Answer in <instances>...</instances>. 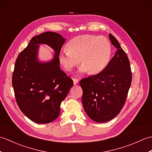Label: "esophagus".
Here are the masks:
<instances>
[{
    "label": "esophagus",
    "mask_w": 152,
    "mask_h": 152,
    "mask_svg": "<svg viewBox=\"0 0 152 152\" xmlns=\"http://www.w3.org/2000/svg\"><path fill=\"white\" fill-rule=\"evenodd\" d=\"M79 82V80L78 79H76V78H74L73 79V82H74V85H76L77 83H78Z\"/></svg>",
    "instance_id": "1"
}]
</instances>
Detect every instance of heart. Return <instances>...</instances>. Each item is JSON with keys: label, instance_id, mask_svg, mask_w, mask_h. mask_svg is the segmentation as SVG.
Returning <instances> with one entry per match:
<instances>
[{"label": "heart", "instance_id": "obj_1", "mask_svg": "<svg viewBox=\"0 0 152 152\" xmlns=\"http://www.w3.org/2000/svg\"><path fill=\"white\" fill-rule=\"evenodd\" d=\"M111 55L112 46L107 38L86 34L71 39L67 50L59 53V60L67 72L72 71L80 61V72L96 74L108 65Z\"/></svg>", "mask_w": 152, "mask_h": 152}]
</instances>
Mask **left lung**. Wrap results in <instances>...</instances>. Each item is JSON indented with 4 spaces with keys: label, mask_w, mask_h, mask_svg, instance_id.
Returning a JSON list of instances; mask_svg holds the SVG:
<instances>
[{
    "label": "left lung",
    "mask_w": 152,
    "mask_h": 152,
    "mask_svg": "<svg viewBox=\"0 0 152 152\" xmlns=\"http://www.w3.org/2000/svg\"><path fill=\"white\" fill-rule=\"evenodd\" d=\"M117 51L102 72L80 82L82 104L87 115L98 123L114 118L124 107L132 81L130 62L118 41L109 34Z\"/></svg>",
    "instance_id": "left-lung-1"
}]
</instances>
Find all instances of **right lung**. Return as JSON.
Listing matches in <instances>:
<instances>
[{
  "label": "right lung",
  "mask_w": 152,
  "mask_h": 152,
  "mask_svg": "<svg viewBox=\"0 0 152 152\" xmlns=\"http://www.w3.org/2000/svg\"><path fill=\"white\" fill-rule=\"evenodd\" d=\"M65 41L59 33H41L32 38L15 61L12 86L16 102L21 112L37 124H48L59 115L61 102L73 86L72 80L59 66V54ZM39 43L54 50L56 54L50 62L37 61Z\"/></svg>",
  "instance_id": "1"
}]
</instances>
